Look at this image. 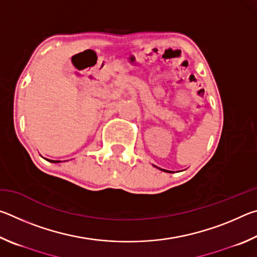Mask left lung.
I'll return each instance as SVG.
<instances>
[{
	"label": "left lung",
	"instance_id": "8db88e82",
	"mask_svg": "<svg viewBox=\"0 0 257 257\" xmlns=\"http://www.w3.org/2000/svg\"><path fill=\"white\" fill-rule=\"evenodd\" d=\"M160 169V168H159ZM160 170H162V171H164V172H170V171H168V170H163V169H160Z\"/></svg>",
	"mask_w": 257,
	"mask_h": 257
}]
</instances>
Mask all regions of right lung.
I'll use <instances>...</instances> for the list:
<instances>
[{
    "label": "right lung",
    "mask_w": 257,
    "mask_h": 257,
    "mask_svg": "<svg viewBox=\"0 0 257 257\" xmlns=\"http://www.w3.org/2000/svg\"><path fill=\"white\" fill-rule=\"evenodd\" d=\"M47 161H50V162H52V163H59V162H61V161H54V160H47Z\"/></svg>",
    "instance_id": "right-lung-1"
}]
</instances>
